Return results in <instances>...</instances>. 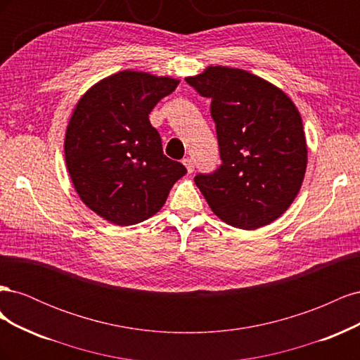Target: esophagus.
Masks as SVG:
<instances>
[{
  "mask_svg": "<svg viewBox=\"0 0 360 360\" xmlns=\"http://www.w3.org/2000/svg\"><path fill=\"white\" fill-rule=\"evenodd\" d=\"M183 165L186 167L188 172H193V169H195V165H193V160H192L191 158H184V159H183Z\"/></svg>",
  "mask_w": 360,
  "mask_h": 360,
  "instance_id": "1",
  "label": "esophagus"
}]
</instances>
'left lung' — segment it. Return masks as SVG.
Masks as SVG:
<instances>
[{
    "mask_svg": "<svg viewBox=\"0 0 360 360\" xmlns=\"http://www.w3.org/2000/svg\"><path fill=\"white\" fill-rule=\"evenodd\" d=\"M186 82L210 97L222 163L195 176L213 213L228 225L257 230L284 213L300 191L308 148L290 97L242 69L207 68Z\"/></svg>",
    "mask_w": 360,
    "mask_h": 360,
    "instance_id": "8db88e82",
    "label": "left lung"
}]
</instances>
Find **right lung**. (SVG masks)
I'll return each mask as SVG.
<instances>
[{
	"label": "right lung",
	"mask_w": 360,
	"mask_h": 360,
	"mask_svg": "<svg viewBox=\"0 0 360 360\" xmlns=\"http://www.w3.org/2000/svg\"><path fill=\"white\" fill-rule=\"evenodd\" d=\"M180 81L123 70L86 91L68 126L64 155L84 204L115 225L139 224L165 204L186 174L163 155L148 114Z\"/></svg>",
	"instance_id": "obj_1"
}]
</instances>
